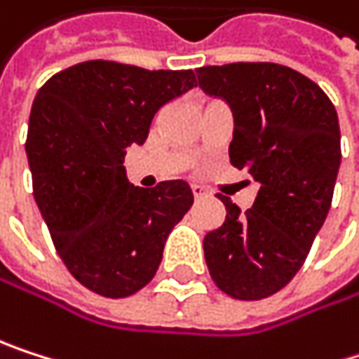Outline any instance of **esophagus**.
<instances>
[{
    "instance_id": "1",
    "label": "esophagus",
    "mask_w": 359,
    "mask_h": 359,
    "mask_svg": "<svg viewBox=\"0 0 359 359\" xmlns=\"http://www.w3.org/2000/svg\"><path fill=\"white\" fill-rule=\"evenodd\" d=\"M191 194H194V198H196V200H202V198L206 196L204 187H200V185H191Z\"/></svg>"
}]
</instances>
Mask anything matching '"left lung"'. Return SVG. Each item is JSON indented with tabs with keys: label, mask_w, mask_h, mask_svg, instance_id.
<instances>
[{
	"label": "left lung",
	"mask_w": 359,
	"mask_h": 359,
	"mask_svg": "<svg viewBox=\"0 0 359 359\" xmlns=\"http://www.w3.org/2000/svg\"><path fill=\"white\" fill-rule=\"evenodd\" d=\"M198 79L231 107V163L261 185L246 212L219 194L227 217L204 238L206 265L231 299L261 301L297 276L330 210L341 165L337 109L316 81L276 62L200 67Z\"/></svg>",
	"instance_id": "obj_1"
}]
</instances>
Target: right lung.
Masks as SVG:
<instances>
[{"label":"right lung","mask_w":359,"mask_h":359,"mask_svg":"<svg viewBox=\"0 0 359 359\" xmlns=\"http://www.w3.org/2000/svg\"><path fill=\"white\" fill-rule=\"evenodd\" d=\"M194 86L191 69L86 60L52 75L33 100L25 147L35 202L69 273L100 297L144 288L194 204L185 181L140 189L123 168L159 107Z\"/></svg>","instance_id":"right-lung-1"}]
</instances>
